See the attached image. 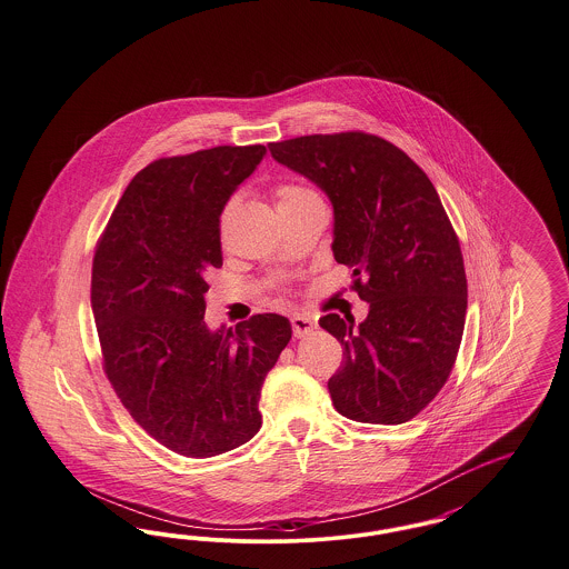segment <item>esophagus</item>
I'll return each instance as SVG.
<instances>
[{
  "instance_id": "34e87169",
  "label": "esophagus",
  "mask_w": 569,
  "mask_h": 569,
  "mask_svg": "<svg viewBox=\"0 0 569 569\" xmlns=\"http://www.w3.org/2000/svg\"><path fill=\"white\" fill-rule=\"evenodd\" d=\"M313 328H316V322L311 318H307V316H295L292 318V332H295L297 339L307 337L309 332H313Z\"/></svg>"
}]
</instances>
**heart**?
Wrapping results in <instances>:
<instances>
[{
	"instance_id": "obj_1",
	"label": "heart",
	"mask_w": 569,
	"mask_h": 569,
	"mask_svg": "<svg viewBox=\"0 0 569 569\" xmlns=\"http://www.w3.org/2000/svg\"><path fill=\"white\" fill-rule=\"evenodd\" d=\"M274 196H277V207H288V204L302 202L307 198H313L316 193L307 190V188H302V186H297V183H283V186L277 188Z\"/></svg>"
}]
</instances>
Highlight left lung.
<instances>
[{
  "mask_svg": "<svg viewBox=\"0 0 569 569\" xmlns=\"http://www.w3.org/2000/svg\"><path fill=\"white\" fill-rule=\"evenodd\" d=\"M271 156L332 202V253L369 302L365 322L337 313L320 326L343 346L328 379L335 409L358 422L401 425L448 381L459 353L467 277L459 237L425 170L365 132L269 144Z\"/></svg>",
  "mask_w": 569,
  "mask_h": 569,
  "instance_id": "8db88e82",
  "label": "left lung"
}]
</instances>
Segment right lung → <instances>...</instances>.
<instances>
[{
	"instance_id": "add662e5",
	"label": "right lung",
	"mask_w": 569,
	"mask_h": 569,
	"mask_svg": "<svg viewBox=\"0 0 569 569\" xmlns=\"http://www.w3.org/2000/svg\"><path fill=\"white\" fill-rule=\"evenodd\" d=\"M267 156L213 147L142 168L114 207L91 269L104 373L136 422L168 450L209 459L260 431V390L292 339L260 313L209 330L207 277L219 269V216Z\"/></svg>"
}]
</instances>
